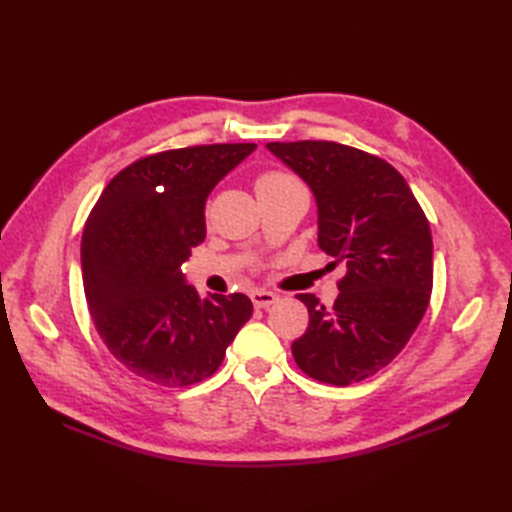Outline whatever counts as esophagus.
<instances>
[{"mask_svg":"<svg viewBox=\"0 0 512 512\" xmlns=\"http://www.w3.org/2000/svg\"><path fill=\"white\" fill-rule=\"evenodd\" d=\"M277 295L275 292H268V290H253L250 292V301H253L255 308H270L273 303H277Z\"/></svg>","mask_w":512,"mask_h":512,"instance_id":"34e87169","label":"esophagus"}]
</instances>
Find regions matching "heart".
I'll list each match as a JSON object with an SVG mask.
<instances>
[{"mask_svg": "<svg viewBox=\"0 0 512 512\" xmlns=\"http://www.w3.org/2000/svg\"><path fill=\"white\" fill-rule=\"evenodd\" d=\"M290 182H297V180L286 171H264L262 176L257 178L255 187H257V191H262V189H270V187H284V184H290Z\"/></svg>", "mask_w": 512, "mask_h": 512, "instance_id": "b5f03b06", "label": "heart"}]
</instances>
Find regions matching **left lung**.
Returning a JSON list of instances; mask_svg holds the SVG:
<instances>
[{"label":"left lung","instance_id":"obj_1","mask_svg":"<svg viewBox=\"0 0 512 512\" xmlns=\"http://www.w3.org/2000/svg\"><path fill=\"white\" fill-rule=\"evenodd\" d=\"M314 193L319 248L347 268L325 310L299 295L310 323L292 343L303 374L336 387L374 376L407 345L427 312L433 242L407 180L383 158L330 140L268 143Z\"/></svg>","mask_w":512,"mask_h":512}]
</instances>
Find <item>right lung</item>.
Here are the masks:
<instances>
[{
    "instance_id": "right-lung-1",
    "label": "right lung",
    "mask_w": 512,
    "mask_h": 512,
    "mask_svg": "<svg viewBox=\"0 0 512 512\" xmlns=\"http://www.w3.org/2000/svg\"><path fill=\"white\" fill-rule=\"evenodd\" d=\"M253 143L195 145L140 158L118 171L85 222L83 288L96 332L129 372L189 387L222 365L253 314L246 295H209L180 266L204 242V204Z\"/></svg>"
}]
</instances>
